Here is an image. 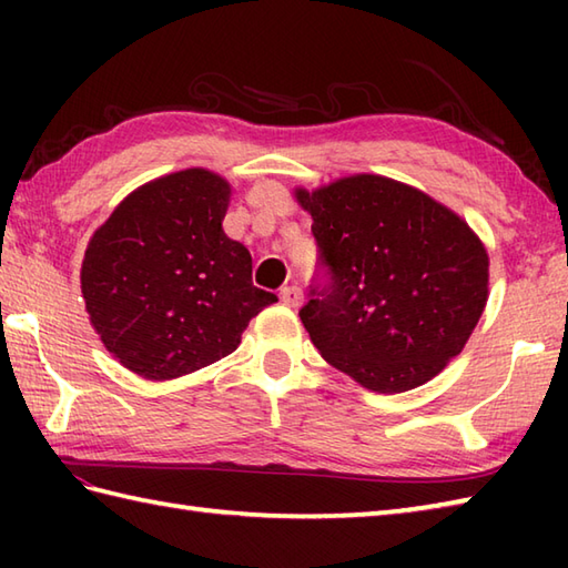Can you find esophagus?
Returning <instances> with one entry per match:
<instances>
[{"label":"esophagus","instance_id":"obj_1","mask_svg":"<svg viewBox=\"0 0 568 568\" xmlns=\"http://www.w3.org/2000/svg\"><path fill=\"white\" fill-rule=\"evenodd\" d=\"M281 303L287 307H297L303 303V291H300L297 285H285L281 291Z\"/></svg>","mask_w":568,"mask_h":568}]
</instances>
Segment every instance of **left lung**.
<instances>
[{"instance_id":"obj_1","label":"left lung","mask_w":568,"mask_h":568,"mask_svg":"<svg viewBox=\"0 0 568 568\" xmlns=\"http://www.w3.org/2000/svg\"><path fill=\"white\" fill-rule=\"evenodd\" d=\"M297 202L317 241L300 320L334 368L390 395L462 354L488 300V253L462 216L381 175L297 190Z\"/></svg>"}]
</instances>
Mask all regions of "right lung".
<instances>
[{
    "label": "right lung",
    "instance_id": "right-lung-1",
    "mask_svg": "<svg viewBox=\"0 0 568 568\" xmlns=\"http://www.w3.org/2000/svg\"><path fill=\"white\" fill-rule=\"evenodd\" d=\"M226 180L190 168L119 204L82 261V297L106 352L149 381L185 376L232 354L263 307L251 253L222 229Z\"/></svg>",
    "mask_w": 568,
    "mask_h": 568
}]
</instances>
